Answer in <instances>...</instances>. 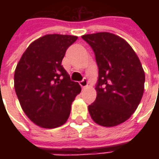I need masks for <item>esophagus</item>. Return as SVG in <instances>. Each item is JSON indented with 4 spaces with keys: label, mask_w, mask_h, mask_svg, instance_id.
I'll return each instance as SVG.
<instances>
[{
    "label": "esophagus",
    "mask_w": 159,
    "mask_h": 159,
    "mask_svg": "<svg viewBox=\"0 0 159 159\" xmlns=\"http://www.w3.org/2000/svg\"><path fill=\"white\" fill-rule=\"evenodd\" d=\"M79 84H80V86L84 89V88L88 87V84H89V83H88V81H87L86 78H83V79L82 80L81 82H80Z\"/></svg>",
    "instance_id": "esophagus-1"
}]
</instances>
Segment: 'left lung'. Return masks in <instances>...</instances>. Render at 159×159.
<instances>
[{"instance_id": "8db88e82", "label": "left lung", "mask_w": 159, "mask_h": 159, "mask_svg": "<svg viewBox=\"0 0 159 159\" xmlns=\"http://www.w3.org/2000/svg\"><path fill=\"white\" fill-rule=\"evenodd\" d=\"M93 48L99 68L95 101L89 106L94 123L114 127L131 117L144 93L145 72L138 56L122 37L109 32L82 36Z\"/></svg>"}]
</instances>
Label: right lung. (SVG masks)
Returning <instances> with one entry per match:
<instances>
[{
    "mask_svg": "<svg viewBox=\"0 0 159 159\" xmlns=\"http://www.w3.org/2000/svg\"><path fill=\"white\" fill-rule=\"evenodd\" d=\"M77 36L49 34L31 42L14 72V89L24 112L45 129L66 123L70 107L81 92L61 66L67 48Z\"/></svg>",
    "mask_w": 159,
    "mask_h": 159,
    "instance_id": "1",
    "label": "right lung"
}]
</instances>
